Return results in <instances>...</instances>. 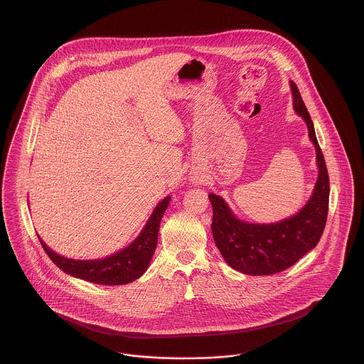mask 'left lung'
Instances as JSON below:
<instances>
[{"mask_svg": "<svg viewBox=\"0 0 364 364\" xmlns=\"http://www.w3.org/2000/svg\"><path fill=\"white\" fill-rule=\"evenodd\" d=\"M294 112L303 117L316 151L318 178L311 198L292 217L273 224H251L239 220L225 200L210 193L213 237L226 263L248 276H270L291 267L319 242L329 211V174L318 144L310 113L299 88L291 82Z\"/></svg>", "mask_w": 364, "mask_h": 364, "instance_id": "8db88e82", "label": "left lung"}]
</instances>
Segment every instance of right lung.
I'll use <instances>...</instances> for the list:
<instances>
[{
    "instance_id": "right-lung-1",
    "label": "right lung",
    "mask_w": 364,
    "mask_h": 364,
    "mask_svg": "<svg viewBox=\"0 0 364 364\" xmlns=\"http://www.w3.org/2000/svg\"><path fill=\"white\" fill-rule=\"evenodd\" d=\"M171 196L158 203L147 224L138 237L122 251L106 257L104 259L76 260L64 258L52 251L38 236L45 252L64 273L100 285H122L138 279L149 267L154 255L158 230L162 215L169 206Z\"/></svg>"
}]
</instances>
